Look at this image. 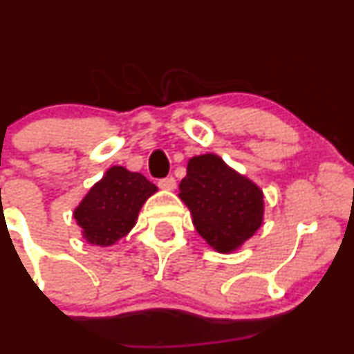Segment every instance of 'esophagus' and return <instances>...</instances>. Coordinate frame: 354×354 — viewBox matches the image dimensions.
Segmentation results:
<instances>
[{"label": "esophagus", "mask_w": 354, "mask_h": 354, "mask_svg": "<svg viewBox=\"0 0 354 354\" xmlns=\"http://www.w3.org/2000/svg\"><path fill=\"white\" fill-rule=\"evenodd\" d=\"M158 186H160L161 189L171 191V189H174V186H176V180H174L173 176L163 178V180H160V181H158Z\"/></svg>", "instance_id": "34e87169"}]
</instances>
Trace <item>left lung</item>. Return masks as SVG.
<instances>
[{
    "mask_svg": "<svg viewBox=\"0 0 354 354\" xmlns=\"http://www.w3.org/2000/svg\"><path fill=\"white\" fill-rule=\"evenodd\" d=\"M178 196L200 236L223 254L238 251L265 219L263 189L214 153L191 158Z\"/></svg>",
    "mask_w": 354,
    "mask_h": 354,
    "instance_id": "obj_1",
    "label": "left lung"
}]
</instances>
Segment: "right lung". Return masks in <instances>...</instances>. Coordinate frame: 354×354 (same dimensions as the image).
<instances>
[{"mask_svg":"<svg viewBox=\"0 0 354 354\" xmlns=\"http://www.w3.org/2000/svg\"><path fill=\"white\" fill-rule=\"evenodd\" d=\"M158 188L141 173L111 166L73 211L81 236L93 246L116 245L136 225L140 209Z\"/></svg>","mask_w":354,"mask_h":354,"instance_id":"1","label":"right lung"}]
</instances>
